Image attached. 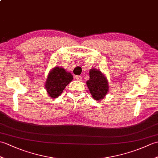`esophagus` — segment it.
<instances>
[{"mask_svg":"<svg viewBox=\"0 0 158 158\" xmlns=\"http://www.w3.org/2000/svg\"><path fill=\"white\" fill-rule=\"evenodd\" d=\"M75 79L78 80V81H81V79H82V77H81V76L77 75V76H75Z\"/></svg>","mask_w":158,"mask_h":158,"instance_id":"1","label":"esophagus"}]
</instances>
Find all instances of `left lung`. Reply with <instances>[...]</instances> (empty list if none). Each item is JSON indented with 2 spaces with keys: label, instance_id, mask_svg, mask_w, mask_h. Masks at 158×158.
<instances>
[{
  "label": "left lung",
  "instance_id": "8db88e82",
  "mask_svg": "<svg viewBox=\"0 0 158 158\" xmlns=\"http://www.w3.org/2000/svg\"><path fill=\"white\" fill-rule=\"evenodd\" d=\"M86 83L92 97L96 100L105 98L109 90L106 78L100 70L95 69L89 70V79Z\"/></svg>",
  "mask_w": 158,
  "mask_h": 158
}]
</instances>
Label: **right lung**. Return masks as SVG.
I'll list each match as a JSON object with an SVG mask.
<instances>
[{
  "mask_svg": "<svg viewBox=\"0 0 158 158\" xmlns=\"http://www.w3.org/2000/svg\"><path fill=\"white\" fill-rule=\"evenodd\" d=\"M73 79L71 73L66 72L61 67H55L49 73L45 83V88L48 94L52 98L58 97Z\"/></svg>",
  "mask_w": 158,
  "mask_h": 158,
  "instance_id": "1",
  "label": "right lung"
}]
</instances>
